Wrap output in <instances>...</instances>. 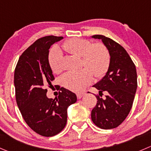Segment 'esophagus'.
Returning a JSON list of instances; mask_svg holds the SVG:
<instances>
[{"label":"esophagus","mask_w":151,"mask_h":151,"mask_svg":"<svg viewBox=\"0 0 151 151\" xmlns=\"http://www.w3.org/2000/svg\"><path fill=\"white\" fill-rule=\"evenodd\" d=\"M84 95H85V93H77V98H78V99H80V98H82L83 96H84Z\"/></svg>","instance_id":"esophagus-1"}]
</instances>
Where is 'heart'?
I'll return each instance as SVG.
<instances>
[{
    "label": "heart",
    "mask_w": 151,
    "mask_h": 151,
    "mask_svg": "<svg viewBox=\"0 0 151 151\" xmlns=\"http://www.w3.org/2000/svg\"><path fill=\"white\" fill-rule=\"evenodd\" d=\"M63 50L70 55L81 58L82 66L80 71H69L62 77L64 87L73 91H83L93 81V74L96 78H101L107 72L110 65V54L106 46L101 43H93L81 38H71L62 44ZM63 55L60 50L53 47L49 51L48 61L55 74L63 71Z\"/></svg>",
    "instance_id": "obj_1"
}]
</instances>
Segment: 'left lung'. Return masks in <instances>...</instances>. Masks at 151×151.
<instances>
[{
  "mask_svg": "<svg viewBox=\"0 0 151 151\" xmlns=\"http://www.w3.org/2000/svg\"><path fill=\"white\" fill-rule=\"evenodd\" d=\"M92 37L102 40L111 60L105 75L93 86L99 90V96L105 92L106 96L104 99L96 96L97 102L91 111V119L102 129H112L125 120L132 108L137 88V69L128 52L119 43L103 35Z\"/></svg>",
  "mask_w": 151,
  "mask_h": 151,
  "instance_id": "obj_1",
  "label": "left lung"
}]
</instances>
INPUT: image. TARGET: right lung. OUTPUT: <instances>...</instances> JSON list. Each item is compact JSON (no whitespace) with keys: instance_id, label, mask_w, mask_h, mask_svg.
<instances>
[{"instance_id":"add662e5","label":"right lung","mask_w":151,"mask_h":151,"mask_svg":"<svg viewBox=\"0 0 151 151\" xmlns=\"http://www.w3.org/2000/svg\"><path fill=\"white\" fill-rule=\"evenodd\" d=\"M63 38L51 35L37 40L20 55L14 70L17 106L31 129L43 137H53L63 131L67 108L77 101L75 93L64 88L55 99L46 96L45 87L55 80L48 61L49 49Z\"/></svg>"}]
</instances>
